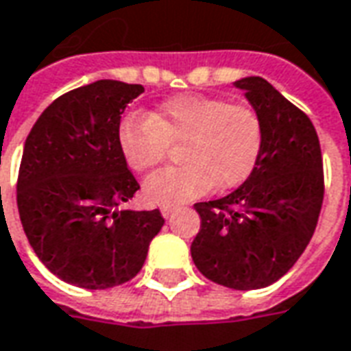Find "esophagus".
<instances>
[{
  "instance_id": "1",
  "label": "esophagus",
  "mask_w": 351,
  "mask_h": 351,
  "mask_svg": "<svg viewBox=\"0 0 351 351\" xmlns=\"http://www.w3.org/2000/svg\"><path fill=\"white\" fill-rule=\"evenodd\" d=\"M178 210V207L176 205H165V207H161V215L165 218H169L173 213H176Z\"/></svg>"
}]
</instances>
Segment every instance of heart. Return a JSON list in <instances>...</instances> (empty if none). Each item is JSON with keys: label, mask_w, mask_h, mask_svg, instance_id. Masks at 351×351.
<instances>
[{"label": "heart", "mask_w": 351, "mask_h": 351, "mask_svg": "<svg viewBox=\"0 0 351 351\" xmlns=\"http://www.w3.org/2000/svg\"><path fill=\"white\" fill-rule=\"evenodd\" d=\"M178 142H184V165L144 182L146 199L156 205H178L215 186L228 190L243 184L261 158L262 121L252 108L180 95L148 117H129L119 127L121 152L134 171L159 167L167 158V144Z\"/></svg>", "instance_id": "heart-1"}]
</instances>
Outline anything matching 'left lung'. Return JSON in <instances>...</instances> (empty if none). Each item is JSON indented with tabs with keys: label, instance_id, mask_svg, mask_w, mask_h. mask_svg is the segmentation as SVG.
<instances>
[{
	"label": "left lung",
	"instance_id": "left-lung-1",
	"mask_svg": "<svg viewBox=\"0 0 351 351\" xmlns=\"http://www.w3.org/2000/svg\"><path fill=\"white\" fill-rule=\"evenodd\" d=\"M262 121L261 158L220 199L195 203L201 228L192 258L201 274L235 291L285 276L310 243L323 203V158L310 117L251 75L234 82Z\"/></svg>",
	"mask_w": 351,
	"mask_h": 351
}]
</instances>
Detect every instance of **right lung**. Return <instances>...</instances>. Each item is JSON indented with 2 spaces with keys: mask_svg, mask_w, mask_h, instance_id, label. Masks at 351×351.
Instances as JSON below:
<instances>
[{
  "mask_svg": "<svg viewBox=\"0 0 351 351\" xmlns=\"http://www.w3.org/2000/svg\"><path fill=\"white\" fill-rule=\"evenodd\" d=\"M142 85L99 80L45 108L24 144L16 205L24 234L56 278L82 289L133 279L165 220L125 203L141 186L127 167L119 121Z\"/></svg>",
  "mask_w": 351,
  "mask_h": 351,
  "instance_id": "add662e5",
  "label": "right lung"
}]
</instances>
